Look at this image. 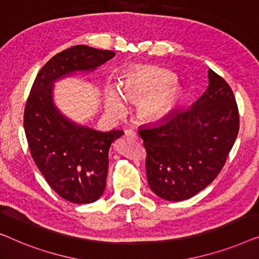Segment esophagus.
Masks as SVG:
<instances>
[{
    "label": "esophagus",
    "instance_id": "1",
    "mask_svg": "<svg viewBox=\"0 0 259 259\" xmlns=\"http://www.w3.org/2000/svg\"><path fill=\"white\" fill-rule=\"evenodd\" d=\"M124 137L128 138V140H131V141H136L137 138H138L137 134L135 133L134 130H131V129H128V130L124 131Z\"/></svg>",
    "mask_w": 259,
    "mask_h": 259
}]
</instances>
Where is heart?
<instances>
[{
    "mask_svg": "<svg viewBox=\"0 0 259 259\" xmlns=\"http://www.w3.org/2000/svg\"><path fill=\"white\" fill-rule=\"evenodd\" d=\"M176 76L158 68L137 69L125 78L122 84V95L129 102L143 101L138 112L145 119H157L166 115L182 96V89L174 84ZM107 104L112 112L119 114L123 104L117 90H107Z\"/></svg>",
    "mask_w": 259,
    "mask_h": 259,
    "instance_id": "obj_1",
    "label": "heart"
}]
</instances>
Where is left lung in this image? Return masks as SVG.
I'll return each instance as SVG.
<instances>
[{
    "instance_id": "obj_1",
    "label": "left lung",
    "mask_w": 259,
    "mask_h": 259,
    "mask_svg": "<svg viewBox=\"0 0 259 259\" xmlns=\"http://www.w3.org/2000/svg\"><path fill=\"white\" fill-rule=\"evenodd\" d=\"M207 77V89L190 108L138 130L147 151L149 187L166 201H184L206 188L221 172L237 138L234 93L211 69Z\"/></svg>"
}]
</instances>
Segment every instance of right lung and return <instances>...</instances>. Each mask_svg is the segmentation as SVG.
<instances>
[{
    "label": "right lung",
    "mask_w": 259,
    "mask_h": 259,
    "mask_svg": "<svg viewBox=\"0 0 259 259\" xmlns=\"http://www.w3.org/2000/svg\"><path fill=\"white\" fill-rule=\"evenodd\" d=\"M115 55L88 46L56 54L38 71L25 103L23 125L31 157L50 188L68 202L85 204L101 197L109 149L123 131L103 133L70 121L54 103V83L77 71H94Z\"/></svg>",
    "instance_id": "add662e5"
}]
</instances>
